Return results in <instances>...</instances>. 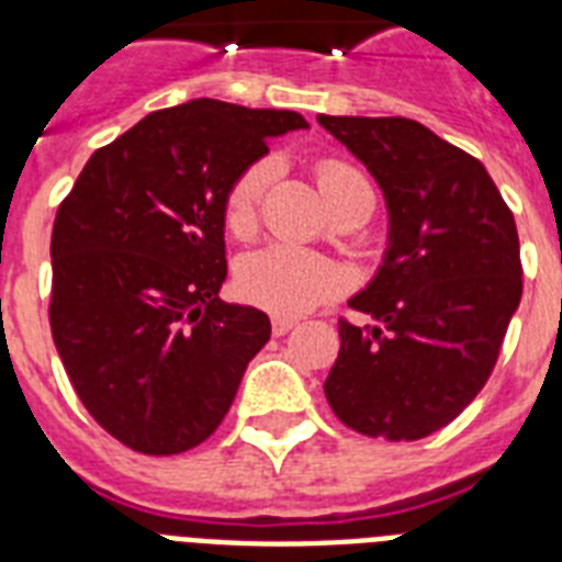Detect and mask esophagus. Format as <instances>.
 <instances>
[{
	"label": "esophagus",
	"instance_id": "esophagus-1",
	"mask_svg": "<svg viewBox=\"0 0 562 562\" xmlns=\"http://www.w3.org/2000/svg\"><path fill=\"white\" fill-rule=\"evenodd\" d=\"M294 326H297V321H294V317H285V315H273V321H271L273 335H285L289 329H294Z\"/></svg>",
	"mask_w": 562,
	"mask_h": 562
}]
</instances>
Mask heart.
<instances>
[{"label":"heart","instance_id":"obj_1","mask_svg":"<svg viewBox=\"0 0 562 562\" xmlns=\"http://www.w3.org/2000/svg\"><path fill=\"white\" fill-rule=\"evenodd\" d=\"M273 178L271 160L247 166L227 192L224 221L233 236H250L259 221L265 189ZM317 183L333 210L350 201H373L370 180L356 166L335 157L317 162ZM236 285L241 297L277 315H303L347 289V271L341 265L294 245H265L247 254L236 268Z\"/></svg>","mask_w":562,"mask_h":562}]
</instances>
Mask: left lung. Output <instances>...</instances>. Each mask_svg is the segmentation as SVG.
<instances>
[{"instance_id": "8db88e82", "label": "left lung", "mask_w": 562, "mask_h": 562, "mask_svg": "<svg viewBox=\"0 0 562 562\" xmlns=\"http://www.w3.org/2000/svg\"><path fill=\"white\" fill-rule=\"evenodd\" d=\"M375 178L387 250L338 324L324 393L344 426L419 440L449 426L496 368L522 300L514 212L475 157L402 116H317Z\"/></svg>"}]
</instances>
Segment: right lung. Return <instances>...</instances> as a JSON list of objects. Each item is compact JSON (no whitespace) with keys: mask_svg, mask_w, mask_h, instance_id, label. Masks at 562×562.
I'll use <instances>...</instances> for the list:
<instances>
[{"mask_svg":"<svg viewBox=\"0 0 562 562\" xmlns=\"http://www.w3.org/2000/svg\"><path fill=\"white\" fill-rule=\"evenodd\" d=\"M294 110L194 99L148 113L92 154L52 229L48 324L78 400L143 454H180L221 426L271 338L227 280L224 201Z\"/></svg>","mask_w":562,"mask_h":562,"instance_id":"1","label":"right lung"}]
</instances>
